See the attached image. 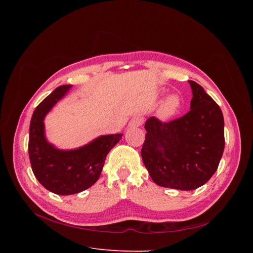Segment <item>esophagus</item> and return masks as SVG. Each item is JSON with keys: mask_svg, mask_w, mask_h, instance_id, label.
<instances>
[{"mask_svg": "<svg viewBox=\"0 0 253 253\" xmlns=\"http://www.w3.org/2000/svg\"><path fill=\"white\" fill-rule=\"evenodd\" d=\"M143 122V118L141 116H139V115H136V116H134L131 121H129V126L131 127H137V126H140L142 125Z\"/></svg>", "mask_w": 253, "mask_h": 253, "instance_id": "obj_1", "label": "esophagus"}]
</instances>
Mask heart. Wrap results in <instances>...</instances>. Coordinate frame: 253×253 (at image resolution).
I'll return each instance as SVG.
<instances>
[{"label":"heart","mask_w":253,"mask_h":253,"mask_svg":"<svg viewBox=\"0 0 253 253\" xmlns=\"http://www.w3.org/2000/svg\"><path fill=\"white\" fill-rule=\"evenodd\" d=\"M181 100L177 95H171L166 99V101L163 103L162 108H160L159 115L160 117L164 119H169L173 117L174 115L177 114L180 109Z\"/></svg>","instance_id":"b5f03b06"}]
</instances>
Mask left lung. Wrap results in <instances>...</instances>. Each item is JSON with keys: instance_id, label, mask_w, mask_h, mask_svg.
<instances>
[{"instance_id": "obj_1", "label": "left lung", "mask_w": 253, "mask_h": 253, "mask_svg": "<svg viewBox=\"0 0 253 253\" xmlns=\"http://www.w3.org/2000/svg\"><path fill=\"white\" fill-rule=\"evenodd\" d=\"M189 83L193 95L191 110L170 122L150 117L144 125L147 134L141 149L153 181L185 191L200 188L212 177L225 148L220 108L200 84Z\"/></svg>"}]
</instances>
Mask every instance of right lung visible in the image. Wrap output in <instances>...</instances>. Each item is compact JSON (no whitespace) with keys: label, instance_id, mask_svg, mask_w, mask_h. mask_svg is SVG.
Here are the masks:
<instances>
[{"label":"right lung","instance_id":"obj_1","mask_svg":"<svg viewBox=\"0 0 253 253\" xmlns=\"http://www.w3.org/2000/svg\"><path fill=\"white\" fill-rule=\"evenodd\" d=\"M72 85L58 86L37 106L29 126L28 153L36 178L50 192L71 195L91 187L101 174L109 152L122 134L103 135L75 150H59L45 138L44 118Z\"/></svg>","mask_w":253,"mask_h":253}]
</instances>
